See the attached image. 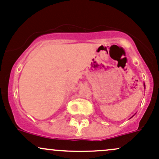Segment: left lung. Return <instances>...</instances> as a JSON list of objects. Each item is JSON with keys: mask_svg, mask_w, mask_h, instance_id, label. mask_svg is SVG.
I'll list each match as a JSON object with an SVG mask.
<instances>
[{"mask_svg": "<svg viewBox=\"0 0 159 159\" xmlns=\"http://www.w3.org/2000/svg\"><path fill=\"white\" fill-rule=\"evenodd\" d=\"M144 87H145V85H144Z\"/></svg>", "mask_w": 159, "mask_h": 159, "instance_id": "left-lung-1", "label": "left lung"}]
</instances>
